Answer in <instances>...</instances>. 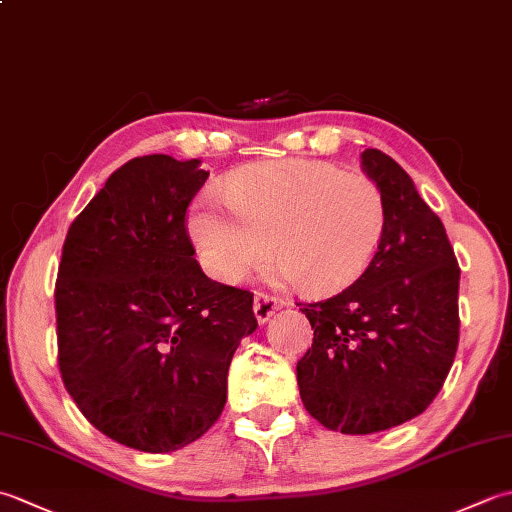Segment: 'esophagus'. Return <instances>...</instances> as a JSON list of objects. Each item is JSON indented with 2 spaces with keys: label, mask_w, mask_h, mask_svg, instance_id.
I'll list each match as a JSON object with an SVG mask.
<instances>
[{
  "label": "esophagus",
  "mask_w": 512,
  "mask_h": 512,
  "mask_svg": "<svg viewBox=\"0 0 512 512\" xmlns=\"http://www.w3.org/2000/svg\"><path fill=\"white\" fill-rule=\"evenodd\" d=\"M281 308H284V301H281V299L264 295V292H257V295H255L253 312H255V317H257L259 323H266Z\"/></svg>",
  "instance_id": "esophagus-1"
}]
</instances>
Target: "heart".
Wrapping results in <instances>:
<instances>
[{
  "mask_svg": "<svg viewBox=\"0 0 512 512\" xmlns=\"http://www.w3.org/2000/svg\"><path fill=\"white\" fill-rule=\"evenodd\" d=\"M224 195L193 206L189 233L202 266L224 284L279 259L281 281L312 292L339 290L363 273L387 228L378 184L317 160H264L235 169ZM274 244L270 245L269 242Z\"/></svg>",
  "mask_w": 512,
  "mask_h": 512,
  "instance_id": "1",
  "label": "heart"
}]
</instances>
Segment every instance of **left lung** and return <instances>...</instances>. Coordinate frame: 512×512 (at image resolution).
<instances>
[{
    "label": "left lung",
    "instance_id": "left-lung-1",
    "mask_svg": "<svg viewBox=\"0 0 512 512\" xmlns=\"http://www.w3.org/2000/svg\"><path fill=\"white\" fill-rule=\"evenodd\" d=\"M363 171L383 191L387 228L350 288L299 303L314 339L297 363L303 405L332 431L367 436L420 416L458 350L460 266L440 217L378 149Z\"/></svg>",
    "mask_w": 512,
    "mask_h": 512
}]
</instances>
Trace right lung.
<instances>
[{
    "instance_id": "obj_1",
    "label": "right lung",
    "mask_w": 512,
    "mask_h": 512,
    "mask_svg": "<svg viewBox=\"0 0 512 512\" xmlns=\"http://www.w3.org/2000/svg\"><path fill=\"white\" fill-rule=\"evenodd\" d=\"M165 154L107 178L65 237L57 290L59 369L96 429L145 453L209 431L228 365L257 330L253 295L217 284L184 226L209 171Z\"/></svg>"
}]
</instances>
